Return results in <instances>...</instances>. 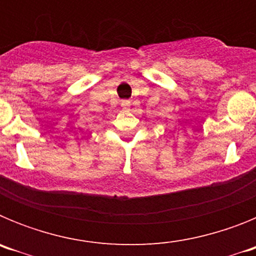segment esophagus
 <instances>
[{
	"mask_svg": "<svg viewBox=\"0 0 256 256\" xmlns=\"http://www.w3.org/2000/svg\"><path fill=\"white\" fill-rule=\"evenodd\" d=\"M128 105H130V101H126V100L122 101V106H123V108H126Z\"/></svg>",
	"mask_w": 256,
	"mask_h": 256,
	"instance_id": "1",
	"label": "esophagus"
}]
</instances>
